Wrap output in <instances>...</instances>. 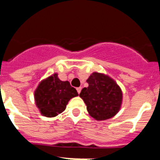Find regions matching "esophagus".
I'll use <instances>...</instances> for the list:
<instances>
[{"mask_svg":"<svg viewBox=\"0 0 160 160\" xmlns=\"http://www.w3.org/2000/svg\"><path fill=\"white\" fill-rule=\"evenodd\" d=\"M81 90H82V87H78L77 88V91L78 94H80V92H81Z\"/></svg>","mask_w":160,"mask_h":160,"instance_id":"esophagus-1","label":"esophagus"}]
</instances>
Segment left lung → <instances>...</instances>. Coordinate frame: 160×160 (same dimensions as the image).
Segmentation results:
<instances>
[{"label":"left lung","mask_w":160,"mask_h":160,"mask_svg":"<svg viewBox=\"0 0 160 160\" xmlns=\"http://www.w3.org/2000/svg\"><path fill=\"white\" fill-rule=\"evenodd\" d=\"M79 96L87 105L88 113L96 120L114 117L120 110L122 101V90L117 83L103 73H91Z\"/></svg>","instance_id":"1"}]
</instances>
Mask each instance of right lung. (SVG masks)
<instances>
[{
    "mask_svg": "<svg viewBox=\"0 0 160 160\" xmlns=\"http://www.w3.org/2000/svg\"><path fill=\"white\" fill-rule=\"evenodd\" d=\"M78 95L76 89L69 82L61 81L57 73H53L38 85L34 99L41 114L51 118L63 112L70 98Z\"/></svg>",
    "mask_w": 160,
    "mask_h": 160,
    "instance_id": "right-lung-1",
    "label": "right lung"
}]
</instances>
